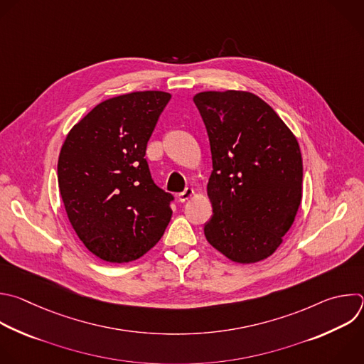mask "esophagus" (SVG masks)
Here are the masks:
<instances>
[{
    "label": "esophagus",
    "instance_id": "esophagus-1",
    "mask_svg": "<svg viewBox=\"0 0 364 364\" xmlns=\"http://www.w3.org/2000/svg\"><path fill=\"white\" fill-rule=\"evenodd\" d=\"M193 194H194V190H193L191 187H187L184 191H181V193L178 194V200H180L181 203H184V201L188 200Z\"/></svg>",
    "mask_w": 364,
    "mask_h": 364
}]
</instances>
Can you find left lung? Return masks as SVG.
<instances>
[{"label": "left lung", "instance_id": "obj_1", "mask_svg": "<svg viewBox=\"0 0 364 364\" xmlns=\"http://www.w3.org/2000/svg\"><path fill=\"white\" fill-rule=\"evenodd\" d=\"M207 130L213 171L208 243L235 263L272 256L301 201L300 147L276 111L247 91H204L193 98Z\"/></svg>", "mask_w": 364, "mask_h": 364}]
</instances>
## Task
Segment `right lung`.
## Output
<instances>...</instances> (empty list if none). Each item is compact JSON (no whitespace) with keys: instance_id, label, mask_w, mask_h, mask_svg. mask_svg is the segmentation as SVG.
<instances>
[{"instance_id":"right-lung-1","label":"right lung","mask_w":364,"mask_h":364,"mask_svg":"<svg viewBox=\"0 0 364 364\" xmlns=\"http://www.w3.org/2000/svg\"><path fill=\"white\" fill-rule=\"evenodd\" d=\"M171 95L137 91L95 105L67 136L58 187L84 246L101 260L140 259L163 237L174 196L160 188L146 159L147 143Z\"/></svg>"}]
</instances>
